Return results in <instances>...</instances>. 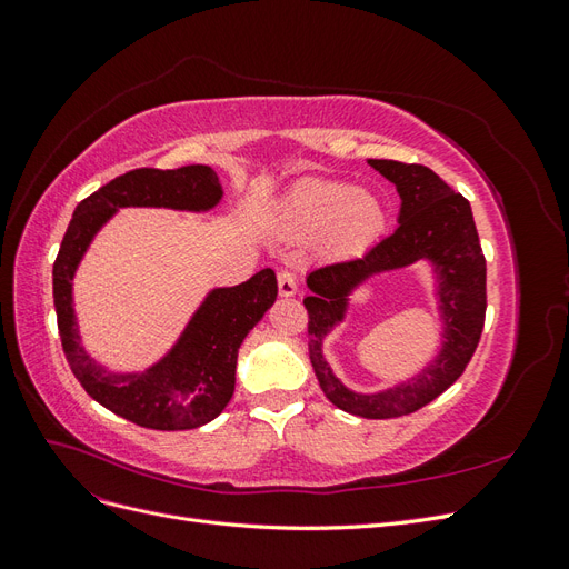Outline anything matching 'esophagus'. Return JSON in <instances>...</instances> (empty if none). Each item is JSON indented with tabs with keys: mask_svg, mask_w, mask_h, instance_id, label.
<instances>
[{
	"mask_svg": "<svg viewBox=\"0 0 569 569\" xmlns=\"http://www.w3.org/2000/svg\"><path fill=\"white\" fill-rule=\"evenodd\" d=\"M278 289H280V297H295L299 291V274L291 270H280L278 272Z\"/></svg>",
	"mask_w": 569,
	"mask_h": 569,
	"instance_id": "34e87169",
	"label": "esophagus"
}]
</instances>
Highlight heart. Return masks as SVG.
I'll return each instance as SVG.
<instances>
[{"mask_svg": "<svg viewBox=\"0 0 569 569\" xmlns=\"http://www.w3.org/2000/svg\"><path fill=\"white\" fill-rule=\"evenodd\" d=\"M280 216L289 230L322 234L337 253L363 249L385 228L382 203L370 192L341 180L311 178L295 184L280 203Z\"/></svg>", "mask_w": 569, "mask_h": 569, "instance_id": "obj_1", "label": "heart"}]
</instances>
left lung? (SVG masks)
Returning a JSON list of instances; mask_svg holds the SVG:
<instances>
[{
  "label": "left lung",
  "instance_id": "1",
  "mask_svg": "<svg viewBox=\"0 0 569 569\" xmlns=\"http://www.w3.org/2000/svg\"><path fill=\"white\" fill-rule=\"evenodd\" d=\"M375 170L396 184L401 197L399 228L366 256L316 268L306 284L308 356L322 393L351 416L387 420L416 412L449 389L468 368L487 313V261L470 201L453 192L435 170L420 163L370 159ZM429 260L438 274V298L445 320V343L438 358L418 378L377 395L343 388L321 356V339L348 310V295L377 271Z\"/></svg>",
  "mask_w": 569,
  "mask_h": 569
}]
</instances>
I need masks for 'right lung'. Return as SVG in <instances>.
I'll list each match as a JSON object with an SVG mask.
<instances>
[{
    "instance_id": "obj_1",
    "label": "right lung",
    "mask_w": 569,
    "mask_h": 569,
    "mask_svg": "<svg viewBox=\"0 0 569 569\" xmlns=\"http://www.w3.org/2000/svg\"><path fill=\"white\" fill-rule=\"evenodd\" d=\"M222 199L216 170L137 168L76 206L54 261V308L61 347L82 389L97 403L140 427L176 432L218 418L232 399L237 353L253 325L278 299L270 268L237 287H218L197 308L178 343L144 372L118 375L94 363L82 349L73 311V278L101 226L126 206L209 211Z\"/></svg>"
}]
</instances>
